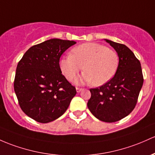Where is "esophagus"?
<instances>
[{
    "mask_svg": "<svg viewBox=\"0 0 155 155\" xmlns=\"http://www.w3.org/2000/svg\"><path fill=\"white\" fill-rule=\"evenodd\" d=\"M76 91H77V93H80L81 91H83V88H80V87H76Z\"/></svg>",
    "mask_w": 155,
    "mask_h": 155,
    "instance_id": "34e87169",
    "label": "esophagus"
}]
</instances>
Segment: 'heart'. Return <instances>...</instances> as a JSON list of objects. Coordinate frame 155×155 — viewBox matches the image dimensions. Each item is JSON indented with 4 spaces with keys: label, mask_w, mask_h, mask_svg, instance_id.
<instances>
[{
    "label": "heart",
    "mask_w": 155,
    "mask_h": 155,
    "mask_svg": "<svg viewBox=\"0 0 155 155\" xmlns=\"http://www.w3.org/2000/svg\"><path fill=\"white\" fill-rule=\"evenodd\" d=\"M118 55L115 51L95 42H87L74 48L71 54L60 59L59 66L70 81L83 68L84 73L76 80L78 84L92 83L100 86L109 81L116 72Z\"/></svg>",
    "instance_id": "b5f03b06"
}]
</instances>
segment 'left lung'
Returning a JSON list of instances; mask_svg holds the SVG:
<instances>
[{"label": "left lung", "mask_w": 155, "mask_h": 155, "mask_svg": "<svg viewBox=\"0 0 155 155\" xmlns=\"http://www.w3.org/2000/svg\"><path fill=\"white\" fill-rule=\"evenodd\" d=\"M105 40L118 53V68L106 84L90 90L87 107L98 120L113 123L125 118L135 107L143 76L140 61L128 47Z\"/></svg>", "instance_id": "obj_1"}]
</instances>
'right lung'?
Masks as SVG:
<instances>
[{"instance_id":"right-lung-1","label":"right lung","mask_w":155,"mask_h":155,"mask_svg":"<svg viewBox=\"0 0 155 155\" xmlns=\"http://www.w3.org/2000/svg\"><path fill=\"white\" fill-rule=\"evenodd\" d=\"M72 40L51 39L31 47L18 62L14 89L23 113L40 123H48L65 113L76 87L62 74L59 59Z\"/></svg>"}]
</instances>
